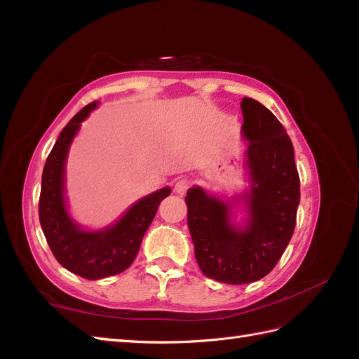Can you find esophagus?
Here are the masks:
<instances>
[{"label":"esophagus","instance_id":"1","mask_svg":"<svg viewBox=\"0 0 359 359\" xmlns=\"http://www.w3.org/2000/svg\"><path fill=\"white\" fill-rule=\"evenodd\" d=\"M189 187H191V180L188 177H180L176 183H174V191H176L179 196H183Z\"/></svg>","mask_w":359,"mask_h":359}]
</instances>
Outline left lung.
Segmentation results:
<instances>
[{
    "label": "left lung",
    "instance_id": "8db88e82",
    "mask_svg": "<svg viewBox=\"0 0 359 359\" xmlns=\"http://www.w3.org/2000/svg\"><path fill=\"white\" fill-rule=\"evenodd\" d=\"M243 137L251 191L245 226L231 223V203L200 187L187 193L188 228L202 272L228 285L268 275L289 245L297 222L299 177L294 147L280 121L255 99L243 97Z\"/></svg>",
    "mask_w": 359,
    "mask_h": 359
}]
</instances>
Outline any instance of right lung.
<instances>
[{
	"mask_svg": "<svg viewBox=\"0 0 359 359\" xmlns=\"http://www.w3.org/2000/svg\"><path fill=\"white\" fill-rule=\"evenodd\" d=\"M96 107L97 102L86 105L61 131L46 161L39 196L41 228L55 258L65 269L87 280L105 278L130 268L157 208L171 193L166 187L137 200L118 222L104 229L86 231L73 222L64 196L67 153L81 122Z\"/></svg>",
	"mask_w": 359,
	"mask_h": 359,
	"instance_id": "right-lung-1",
	"label": "right lung"
}]
</instances>
